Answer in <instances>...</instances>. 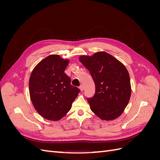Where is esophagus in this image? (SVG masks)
Instances as JSON below:
<instances>
[{
    "mask_svg": "<svg viewBox=\"0 0 160 160\" xmlns=\"http://www.w3.org/2000/svg\"><path fill=\"white\" fill-rule=\"evenodd\" d=\"M79 88V89H80L81 91H83V85H80Z\"/></svg>",
    "mask_w": 160,
    "mask_h": 160,
    "instance_id": "esophagus-1",
    "label": "esophagus"
}]
</instances>
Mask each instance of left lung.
I'll return each instance as SVG.
<instances>
[{"instance_id":"1","label":"left lung","mask_w":160,"mask_h":160,"mask_svg":"<svg viewBox=\"0 0 160 160\" xmlns=\"http://www.w3.org/2000/svg\"><path fill=\"white\" fill-rule=\"evenodd\" d=\"M95 85V93L88 101L91 110L101 120L112 121L123 113L129 103L132 88L128 69L116 58L104 51L81 55Z\"/></svg>"}]
</instances>
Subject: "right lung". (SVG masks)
Masks as SVG:
<instances>
[{"label":"right lung","mask_w":160,"mask_h":160,"mask_svg":"<svg viewBox=\"0 0 160 160\" xmlns=\"http://www.w3.org/2000/svg\"><path fill=\"white\" fill-rule=\"evenodd\" d=\"M69 60L51 55L33 69L28 82L32 103L40 115L59 121L69 112L80 90L71 85L65 70Z\"/></svg>","instance_id":"right-lung-1"}]
</instances>
